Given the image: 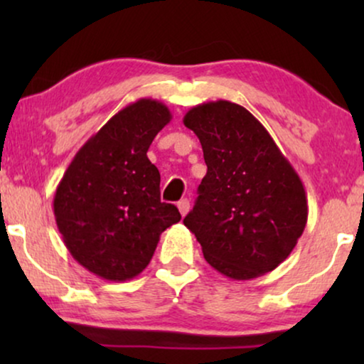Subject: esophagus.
Wrapping results in <instances>:
<instances>
[{
    "label": "esophagus",
    "instance_id": "34e87169",
    "mask_svg": "<svg viewBox=\"0 0 364 364\" xmlns=\"http://www.w3.org/2000/svg\"><path fill=\"white\" fill-rule=\"evenodd\" d=\"M177 207H178V212H181V215L186 217L187 212L191 210V202H188L187 198H182V200L177 203Z\"/></svg>",
    "mask_w": 364,
    "mask_h": 364
}]
</instances>
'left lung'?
<instances>
[{
  "mask_svg": "<svg viewBox=\"0 0 364 364\" xmlns=\"http://www.w3.org/2000/svg\"><path fill=\"white\" fill-rule=\"evenodd\" d=\"M183 124L202 144L207 173L183 225L208 265L252 280L285 262L308 220L305 187L262 122L230 101L192 107Z\"/></svg>",
  "mask_w": 364,
  "mask_h": 364,
  "instance_id": "left-lung-1",
  "label": "left lung"
}]
</instances>
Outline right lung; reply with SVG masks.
Here are the masks:
<instances>
[{
  "instance_id": "1",
  "label": "right lung",
  "mask_w": 364,
  "mask_h": 364,
  "mask_svg": "<svg viewBox=\"0 0 364 364\" xmlns=\"http://www.w3.org/2000/svg\"><path fill=\"white\" fill-rule=\"evenodd\" d=\"M168 107L142 97L121 109L79 149L54 193V217L74 260L99 278L126 282L149 265L161 233L181 222L161 202V173L147 159L171 122Z\"/></svg>"
}]
</instances>
